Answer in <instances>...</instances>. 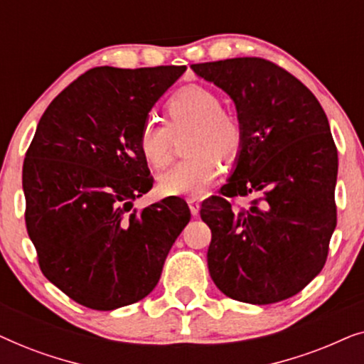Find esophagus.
Instances as JSON below:
<instances>
[{"mask_svg":"<svg viewBox=\"0 0 364 364\" xmlns=\"http://www.w3.org/2000/svg\"><path fill=\"white\" fill-rule=\"evenodd\" d=\"M188 207H191V212L193 217L198 215V210H200V202L197 200V198H188Z\"/></svg>","mask_w":364,"mask_h":364,"instance_id":"1","label":"esophagus"}]
</instances>
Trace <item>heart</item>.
Wrapping results in <instances>:
<instances>
[{
    "label": "heart",
    "mask_w": 364,
    "mask_h": 364,
    "mask_svg": "<svg viewBox=\"0 0 364 364\" xmlns=\"http://www.w3.org/2000/svg\"><path fill=\"white\" fill-rule=\"evenodd\" d=\"M168 124L156 116L146 117L139 131V149L151 166L161 168L171 161L176 136L191 131L186 152L191 157L177 162L159 178L166 196L200 197L222 172V159L230 161L240 152L243 131L210 89L181 87L166 104Z\"/></svg>",
    "instance_id": "obj_1"
}]
</instances>
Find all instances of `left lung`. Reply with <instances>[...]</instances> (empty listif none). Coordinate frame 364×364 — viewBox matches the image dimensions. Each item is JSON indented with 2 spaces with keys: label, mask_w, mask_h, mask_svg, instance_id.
<instances>
[{
  "label": "left lung",
  "mask_w": 364,
  "mask_h": 364,
  "mask_svg": "<svg viewBox=\"0 0 364 364\" xmlns=\"http://www.w3.org/2000/svg\"><path fill=\"white\" fill-rule=\"evenodd\" d=\"M235 102L243 144L220 196L202 202L208 272L233 300L270 305L301 291L325 267L336 227L338 151L305 84L262 58L191 66ZM258 193L248 209L228 198Z\"/></svg>",
  "instance_id": "obj_1"
}]
</instances>
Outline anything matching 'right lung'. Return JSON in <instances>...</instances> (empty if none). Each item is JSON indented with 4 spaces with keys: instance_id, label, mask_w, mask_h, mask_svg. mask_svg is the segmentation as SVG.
Returning <instances> with one entry per match:
<instances>
[{
    "instance_id": "right-lung-1",
    "label": "right lung",
    "mask_w": 364,
    "mask_h": 364,
    "mask_svg": "<svg viewBox=\"0 0 364 364\" xmlns=\"http://www.w3.org/2000/svg\"><path fill=\"white\" fill-rule=\"evenodd\" d=\"M186 69H89L39 119L23 164L24 220L43 275L79 305L109 311L147 296L191 220L181 197L131 212L154 183L139 131Z\"/></svg>"
}]
</instances>
